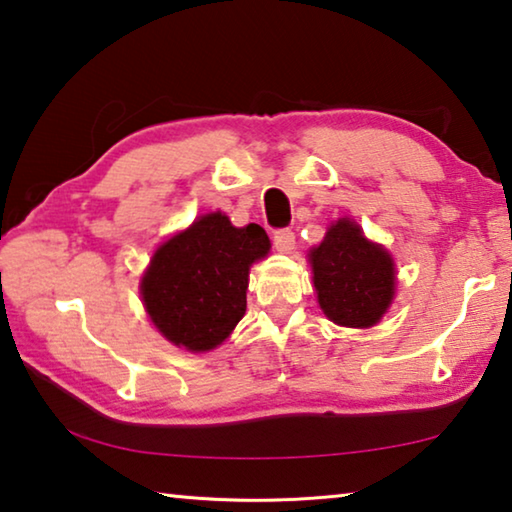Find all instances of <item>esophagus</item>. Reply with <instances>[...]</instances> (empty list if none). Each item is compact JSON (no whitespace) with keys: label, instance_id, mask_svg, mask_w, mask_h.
Here are the masks:
<instances>
[{"label":"esophagus","instance_id":"esophagus-1","mask_svg":"<svg viewBox=\"0 0 512 512\" xmlns=\"http://www.w3.org/2000/svg\"><path fill=\"white\" fill-rule=\"evenodd\" d=\"M273 246L280 250V253H289L296 246V235H293V230L289 228H280L273 232Z\"/></svg>","mask_w":512,"mask_h":512}]
</instances>
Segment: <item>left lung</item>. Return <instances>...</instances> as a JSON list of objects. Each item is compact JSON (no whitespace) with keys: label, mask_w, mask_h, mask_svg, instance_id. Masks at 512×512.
Returning a JSON list of instances; mask_svg holds the SVG:
<instances>
[{"label":"left lung","mask_w":512,"mask_h":512,"mask_svg":"<svg viewBox=\"0 0 512 512\" xmlns=\"http://www.w3.org/2000/svg\"><path fill=\"white\" fill-rule=\"evenodd\" d=\"M311 271L318 305L343 327L379 323L395 296L393 259L363 237L350 219L329 225L325 241L311 250Z\"/></svg>","instance_id":"8db88e82"}]
</instances>
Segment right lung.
<instances>
[{
	"instance_id": "obj_1",
	"label": "right lung",
	"mask_w": 512,
	"mask_h": 512,
	"mask_svg": "<svg viewBox=\"0 0 512 512\" xmlns=\"http://www.w3.org/2000/svg\"><path fill=\"white\" fill-rule=\"evenodd\" d=\"M268 248L262 225L235 228L221 212L164 241L142 277V300L155 327L192 352L221 345L246 314L250 264Z\"/></svg>"
}]
</instances>
